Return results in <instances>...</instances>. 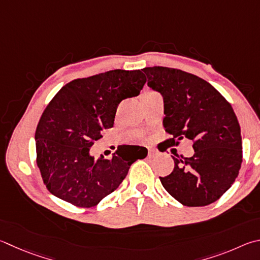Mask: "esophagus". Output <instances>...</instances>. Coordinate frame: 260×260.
Returning a JSON list of instances; mask_svg holds the SVG:
<instances>
[{"label":"esophagus","instance_id":"obj_1","mask_svg":"<svg viewBox=\"0 0 260 260\" xmlns=\"http://www.w3.org/2000/svg\"><path fill=\"white\" fill-rule=\"evenodd\" d=\"M154 154H155V151L152 149H149V157H152Z\"/></svg>","mask_w":260,"mask_h":260}]
</instances>
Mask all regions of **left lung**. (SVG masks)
I'll return each instance as SVG.
<instances>
[{
	"mask_svg": "<svg viewBox=\"0 0 260 260\" xmlns=\"http://www.w3.org/2000/svg\"><path fill=\"white\" fill-rule=\"evenodd\" d=\"M148 86L164 99V127L177 145L193 142L190 158L173 157L175 166L160 177L169 194L187 207L210 205L224 194L239 175L242 138L238 118L226 99L205 79L179 69L146 67Z\"/></svg>",
	"mask_w": 260,
	"mask_h": 260,
	"instance_id": "obj_1",
	"label": "left lung"
}]
</instances>
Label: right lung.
<instances>
[{"mask_svg": "<svg viewBox=\"0 0 260 260\" xmlns=\"http://www.w3.org/2000/svg\"><path fill=\"white\" fill-rule=\"evenodd\" d=\"M146 82L141 70L115 69L74 79L45 108L37 125L36 162L48 190L81 208L96 206L114 192L131 165L148 154L144 146L124 145L111 159H94L89 149L114 126L117 107L138 96Z\"/></svg>", "mask_w": 260, "mask_h": 260, "instance_id": "add662e5", "label": "right lung"}]
</instances>
